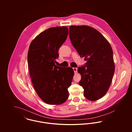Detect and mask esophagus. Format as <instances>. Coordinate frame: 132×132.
<instances>
[{"mask_svg":"<svg viewBox=\"0 0 132 132\" xmlns=\"http://www.w3.org/2000/svg\"><path fill=\"white\" fill-rule=\"evenodd\" d=\"M77 70H78L77 68H73V70H74L75 73H76L77 72Z\"/></svg>","mask_w":132,"mask_h":132,"instance_id":"esophagus-1","label":"esophagus"}]
</instances>
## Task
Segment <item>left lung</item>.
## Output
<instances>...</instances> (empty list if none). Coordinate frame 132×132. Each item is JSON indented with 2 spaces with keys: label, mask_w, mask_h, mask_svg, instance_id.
<instances>
[{
  "label": "left lung",
  "mask_w": 132,
  "mask_h": 132,
  "mask_svg": "<svg viewBox=\"0 0 132 132\" xmlns=\"http://www.w3.org/2000/svg\"><path fill=\"white\" fill-rule=\"evenodd\" d=\"M70 40L80 56L87 61L79 67V85L86 98L96 101L106 94L115 71L113 51L108 40L97 30L88 26H70ZM87 67L86 68V67Z\"/></svg>",
  "instance_id": "8db88e82"
}]
</instances>
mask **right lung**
Here are the masks:
<instances>
[{"instance_id":"1","label":"right lung","mask_w":132,"mask_h":132,"mask_svg":"<svg viewBox=\"0 0 132 132\" xmlns=\"http://www.w3.org/2000/svg\"><path fill=\"white\" fill-rule=\"evenodd\" d=\"M68 31L64 26L50 28L32 40L28 50V68L34 88L41 100L50 105L61 104L69 97L68 88L74 70L55 65L58 50L65 42Z\"/></svg>"}]
</instances>
